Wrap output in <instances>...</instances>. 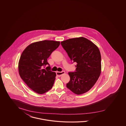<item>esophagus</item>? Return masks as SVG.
Listing matches in <instances>:
<instances>
[{
  "label": "esophagus",
  "instance_id": "34e87169",
  "mask_svg": "<svg viewBox=\"0 0 126 126\" xmlns=\"http://www.w3.org/2000/svg\"><path fill=\"white\" fill-rule=\"evenodd\" d=\"M65 74V72L64 71H62V72H56V75L58 77H61L62 75Z\"/></svg>",
  "mask_w": 126,
  "mask_h": 126
}]
</instances>
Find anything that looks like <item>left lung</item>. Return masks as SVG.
I'll return each mask as SVG.
<instances>
[{
  "mask_svg": "<svg viewBox=\"0 0 126 126\" xmlns=\"http://www.w3.org/2000/svg\"><path fill=\"white\" fill-rule=\"evenodd\" d=\"M71 60L76 62L74 72H69L66 87L77 95L89 91L98 80L101 72V56L98 47L83 37L61 42Z\"/></svg>",
  "mask_w": 126,
  "mask_h": 126,
  "instance_id": "8db88e82",
  "label": "left lung"
}]
</instances>
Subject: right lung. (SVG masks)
<instances>
[{
	"instance_id": "right-lung-1",
	"label": "right lung",
	"mask_w": 126,
	"mask_h": 126,
	"mask_svg": "<svg viewBox=\"0 0 126 126\" xmlns=\"http://www.w3.org/2000/svg\"><path fill=\"white\" fill-rule=\"evenodd\" d=\"M60 42L44 40L34 42L23 50L18 63L19 75L25 83L36 93L42 94L53 86L56 73L45 68L47 58L57 48Z\"/></svg>"
}]
</instances>
